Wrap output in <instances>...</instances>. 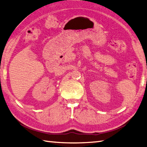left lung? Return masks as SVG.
Here are the masks:
<instances>
[{
	"label": "left lung",
	"mask_w": 147,
	"mask_h": 147,
	"mask_svg": "<svg viewBox=\"0 0 147 147\" xmlns=\"http://www.w3.org/2000/svg\"><path fill=\"white\" fill-rule=\"evenodd\" d=\"M146 81H147V80H146Z\"/></svg>",
	"instance_id": "left-lung-1"
}]
</instances>
